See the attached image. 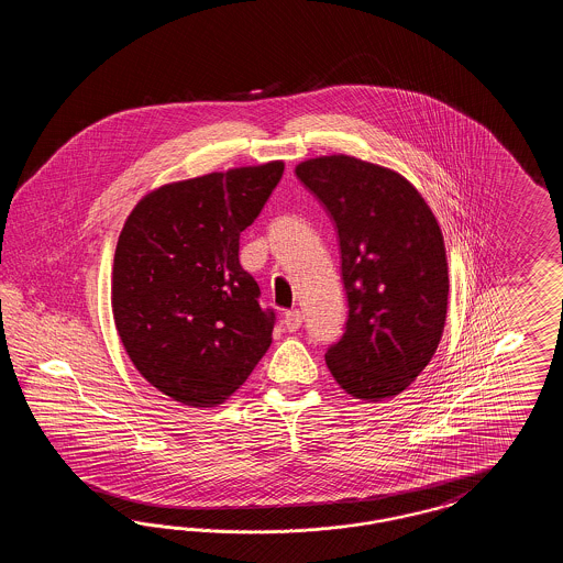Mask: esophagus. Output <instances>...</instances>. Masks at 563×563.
Masks as SVG:
<instances>
[{"label":"esophagus","mask_w":563,"mask_h":563,"mask_svg":"<svg viewBox=\"0 0 563 563\" xmlns=\"http://www.w3.org/2000/svg\"><path fill=\"white\" fill-rule=\"evenodd\" d=\"M285 327H287V331H297L299 327H301V322H303V317H301V312L299 310H289V312H285Z\"/></svg>","instance_id":"esophagus-1"}]
</instances>
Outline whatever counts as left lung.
I'll list each match as a JSON object with an SVG mask.
<instances>
[{
  "label": "left lung",
  "instance_id": "1",
  "mask_svg": "<svg viewBox=\"0 0 563 563\" xmlns=\"http://www.w3.org/2000/svg\"><path fill=\"white\" fill-rule=\"evenodd\" d=\"M297 179L333 219L349 297L344 335L324 352L361 401L402 393L427 367L448 314V257L434 214L399 173L352 156L301 162Z\"/></svg>",
  "mask_w": 563,
  "mask_h": 563
}]
</instances>
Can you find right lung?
<instances>
[{
  "mask_svg": "<svg viewBox=\"0 0 563 563\" xmlns=\"http://www.w3.org/2000/svg\"><path fill=\"white\" fill-rule=\"evenodd\" d=\"M283 170L276 161L162 186L122 228L115 329L139 374L173 401H225L272 344L274 310L262 306L239 249Z\"/></svg>",
  "mask_w": 563,
  "mask_h": 563,
  "instance_id": "right-lung-1",
  "label": "right lung"
}]
</instances>
